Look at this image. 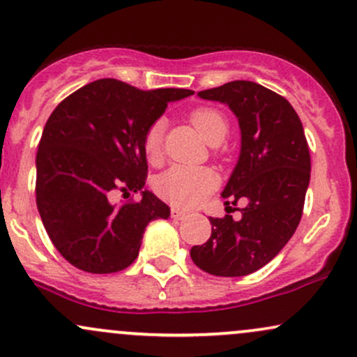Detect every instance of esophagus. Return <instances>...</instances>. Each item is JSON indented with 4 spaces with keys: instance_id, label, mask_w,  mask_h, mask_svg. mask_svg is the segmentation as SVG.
<instances>
[{
    "instance_id": "obj_1",
    "label": "esophagus",
    "mask_w": 357,
    "mask_h": 357,
    "mask_svg": "<svg viewBox=\"0 0 357 357\" xmlns=\"http://www.w3.org/2000/svg\"><path fill=\"white\" fill-rule=\"evenodd\" d=\"M171 218H173V220H186L188 213L178 210V208H173V210H171Z\"/></svg>"
}]
</instances>
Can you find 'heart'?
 Returning a JSON list of instances; mask_svg holds the SVG:
<instances>
[{
    "instance_id": "1",
    "label": "heart",
    "mask_w": 357,
    "mask_h": 357,
    "mask_svg": "<svg viewBox=\"0 0 357 357\" xmlns=\"http://www.w3.org/2000/svg\"><path fill=\"white\" fill-rule=\"evenodd\" d=\"M191 122L202 137L211 146L220 144L228 134V122L218 110L199 107L191 112ZM162 121L154 122L144 136V153L151 162L159 161L162 153ZM218 179L206 167L173 166L155 179V191L167 203L179 208H195L202 204L215 190Z\"/></svg>"
}]
</instances>
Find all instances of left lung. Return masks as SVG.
Returning a JSON list of instances; mask_svg holds the SVG:
<instances>
[{
    "label": "left lung",
    "instance_id": "1",
    "mask_svg": "<svg viewBox=\"0 0 357 357\" xmlns=\"http://www.w3.org/2000/svg\"><path fill=\"white\" fill-rule=\"evenodd\" d=\"M198 97L228 105L238 119L240 155L221 196L230 210L238 199L245 206L238 220L210 218L211 236L190 253L211 275H248L278 255L302 218L310 181L304 127L289 100L255 82H228Z\"/></svg>",
    "mask_w": 357,
    "mask_h": 357
}]
</instances>
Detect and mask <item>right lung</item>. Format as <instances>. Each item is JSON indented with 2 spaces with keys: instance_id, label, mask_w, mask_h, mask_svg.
I'll list each match as a JSON object with an SVG mask.
<instances>
[{
  "instance_id": "right-lung-1",
  "label": "right lung",
  "mask_w": 357,
  "mask_h": 357,
  "mask_svg": "<svg viewBox=\"0 0 357 357\" xmlns=\"http://www.w3.org/2000/svg\"><path fill=\"white\" fill-rule=\"evenodd\" d=\"M188 89L141 90L100 79L61 100L45 124L36 153V206L48 236L73 267L112 273L139 255L146 227L169 206L144 190V136L169 102ZM116 190L142 192L117 205Z\"/></svg>"
}]
</instances>
